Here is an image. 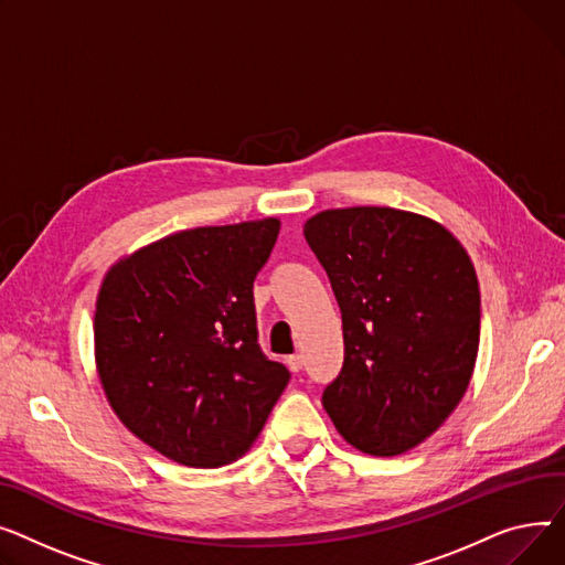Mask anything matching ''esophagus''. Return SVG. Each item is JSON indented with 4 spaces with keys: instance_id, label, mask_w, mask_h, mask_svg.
Segmentation results:
<instances>
[{
    "instance_id": "obj_1",
    "label": "esophagus",
    "mask_w": 565,
    "mask_h": 565,
    "mask_svg": "<svg viewBox=\"0 0 565 565\" xmlns=\"http://www.w3.org/2000/svg\"><path fill=\"white\" fill-rule=\"evenodd\" d=\"M287 367H289L291 372H301V370H303V355H301V353L289 355V358H287Z\"/></svg>"
}]
</instances>
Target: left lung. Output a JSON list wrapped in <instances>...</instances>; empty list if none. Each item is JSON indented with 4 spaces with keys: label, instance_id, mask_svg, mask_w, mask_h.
I'll list each match as a JSON object with an SVG mask.
<instances>
[{
    "label": "left lung",
    "instance_id": "8db88e82",
    "mask_svg": "<svg viewBox=\"0 0 565 565\" xmlns=\"http://www.w3.org/2000/svg\"><path fill=\"white\" fill-rule=\"evenodd\" d=\"M303 235L342 310L344 364L323 408L355 449L404 454L470 385L481 326L472 259L440 223L392 207L326 210Z\"/></svg>",
    "mask_w": 565,
    "mask_h": 565
}]
</instances>
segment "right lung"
Here are the masks:
<instances>
[{
	"label": "right lung",
	"mask_w": 565,
	"mask_h": 565,
	"mask_svg": "<svg viewBox=\"0 0 565 565\" xmlns=\"http://www.w3.org/2000/svg\"><path fill=\"white\" fill-rule=\"evenodd\" d=\"M278 232V218L175 232L116 262L99 287V383L131 434L180 466L246 454L289 383L257 344L253 301Z\"/></svg>",
	"instance_id": "add662e5"
}]
</instances>
